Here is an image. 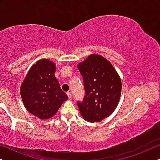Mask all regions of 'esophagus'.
<instances>
[{
	"label": "esophagus",
	"instance_id": "1",
	"mask_svg": "<svg viewBox=\"0 0 160 160\" xmlns=\"http://www.w3.org/2000/svg\"><path fill=\"white\" fill-rule=\"evenodd\" d=\"M67 95H68V96L70 99L71 98H72V93H71V92H67Z\"/></svg>",
	"mask_w": 160,
	"mask_h": 160
}]
</instances>
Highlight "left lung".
I'll use <instances>...</instances> for the list:
<instances>
[{
  "instance_id": "left-lung-1",
  "label": "left lung",
  "mask_w": 160,
  "mask_h": 160,
  "mask_svg": "<svg viewBox=\"0 0 160 160\" xmlns=\"http://www.w3.org/2000/svg\"><path fill=\"white\" fill-rule=\"evenodd\" d=\"M85 96L78 101L80 113L89 122H98L115 110L121 92V81L113 65L98 54H91L78 65Z\"/></svg>"
}]
</instances>
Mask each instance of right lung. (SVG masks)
<instances>
[{
	"instance_id": "1",
	"label": "right lung",
	"mask_w": 160,
	"mask_h": 160,
	"mask_svg": "<svg viewBox=\"0 0 160 160\" xmlns=\"http://www.w3.org/2000/svg\"><path fill=\"white\" fill-rule=\"evenodd\" d=\"M55 65L41 59L33 65L21 85V95L27 111L41 119L51 118L68 99L54 76Z\"/></svg>"
}]
</instances>
